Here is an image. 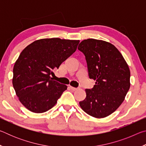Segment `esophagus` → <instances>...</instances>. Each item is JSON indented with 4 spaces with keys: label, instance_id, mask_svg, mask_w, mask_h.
Returning <instances> with one entry per match:
<instances>
[{
    "label": "esophagus",
    "instance_id": "1",
    "mask_svg": "<svg viewBox=\"0 0 146 146\" xmlns=\"http://www.w3.org/2000/svg\"><path fill=\"white\" fill-rule=\"evenodd\" d=\"M70 88H71V90H73V91H76V90H78V88H74V87H72V86H70Z\"/></svg>",
    "mask_w": 146,
    "mask_h": 146
}]
</instances>
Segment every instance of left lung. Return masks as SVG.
Segmentation results:
<instances>
[{"label": "left lung", "mask_w": 146, "mask_h": 146, "mask_svg": "<svg viewBox=\"0 0 146 146\" xmlns=\"http://www.w3.org/2000/svg\"><path fill=\"white\" fill-rule=\"evenodd\" d=\"M78 49L85 56L89 77L96 81L86 89V97L79 104L95 118L108 117L117 110L130 88V71L122 54L106 41L88 38Z\"/></svg>", "instance_id": "obj_1"}]
</instances>
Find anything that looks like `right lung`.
Instances as JSON below:
<instances>
[{
    "instance_id": "1",
    "label": "right lung",
    "mask_w": 146,
    "mask_h": 146,
    "mask_svg": "<svg viewBox=\"0 0 146 146\" xmlns=\"http://www.w3.org/2000/svg\"><path fill=\"white\" fill-rule=\"evenodd\" d=\"M79 42L44 38L23 49L13 67V86L20 102L28 110L41 113L56 104L67 86L53 80L51 75L75 52Z\"/></svg>"
}]
</instances>
